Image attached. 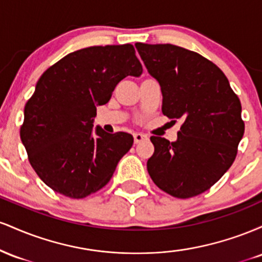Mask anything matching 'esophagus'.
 <instances>
[{
  "label": "esophagus",
  "instance_id": "esophagus-1",
  "mask_svg": "<svg viewBox=\"0 0 262 262\" xmlns=\"http://www.w3.org/2000/svg\"><path fill=\"white\" fill-rule=\"evenodd\" d=\"M146 139H148V137H146L145 134H141V133L134 134V143L135 144H139V143H141V141H144Z\"/></svg>",
  "mask_w": 262,
  "mask_h": 262
}]
</instances>
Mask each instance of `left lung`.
I'll return each instance as SVG.
<instances>
[{
  "label": "left lung",
  "mask_w": 262,
  "mask_h": 262,
  "mask_svg": "<svg viewBox=\"0 0 262 262\" xmlns=\"http://www.w3.org/2000/svg\"><path fill=\"white\" fill-rule=\"evenodd\" d=\"M135 48L160 85L162 113L183 121L175 141L150 138L155 149L149 175L173 197L203 193L235 160L245 129L239 98L223 71L200 54L172 44Z\"/></svg>",
  "instance_id": "left-lung-1"
}]
</instances>
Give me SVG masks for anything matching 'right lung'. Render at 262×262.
<instances>
[{
	"mask_svg": "<svg viewBox=\"0 0 262 262\" xmlns=\"http://www.w3.org/2000/svg\"><path fill=\"white\" fill-rule=\"evenodd\" d=\"M141 73L133 45L124 44L76 50L41 75L26 103L20 140L45 185L70 198L107 185L134 139L93 128L96 111L124 77Z\"/></svg>",
	"mask_w": 262,
	"mask_h": 262,
	"instance_id": "right-lung-1",
	"label": "right lung"
}]
</instances>
